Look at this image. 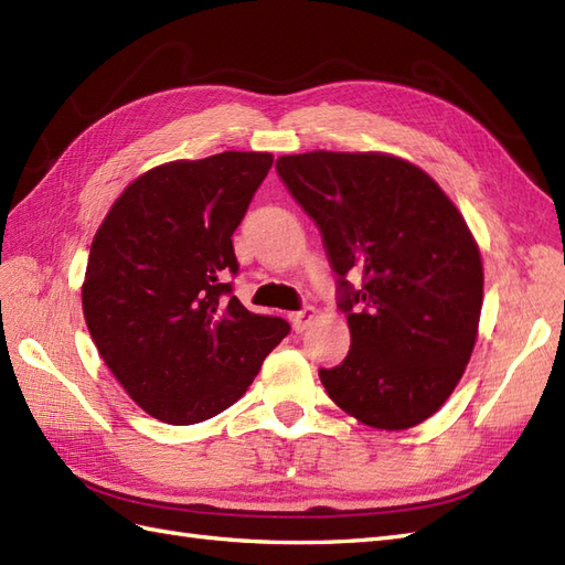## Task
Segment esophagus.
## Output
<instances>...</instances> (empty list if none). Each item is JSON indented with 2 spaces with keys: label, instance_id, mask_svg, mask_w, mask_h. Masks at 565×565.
Instances as JSON below:
<instances>
[{
  "label": "esophagus",
  "instance_id": "esophagus-1",
  "mask_svg": "<svg viewBox=\"0 0 565 565\" xmlns=\"http://www.w3.org/2000/svg\"><path fill=\"white\" fill-rule=\"evenodd\" d=\"M312 320H315V308H310V306L298 310V312H291V322H294L296 331H306Z\"/></svg>",
  "mask_w": 565,
  "mask_h": 565
}]
</instances>
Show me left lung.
I'll return each mask as SVG.
<instances>
[{"label":"left lung","instance_id":"left-lung-1","mask_svg":"<svg viewBox=\"0 0 565 565\" xmlns=\"http://www.w3.org/2000/svg\"><path fill=\"white\" fill-rule=\"evenodd\" d=\"M277 173L320 228L349 315V355L320 370L329 398L370 427L420 425L451 396L480 324L482 259L466 220L392 154H286Z\"/></svg>","mask_w":565,"mask_h":565}]
</instances>
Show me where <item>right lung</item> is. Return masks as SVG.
<instances>
[{"label": "right lung", "instance_id": "add662e5", "mask_svg": "<svg viewBox=\"0 0 565 565\" xmlns=\"http://www.w3.org/2000/svg\"><path fill=\"white\" fill-rule=\"evenodd\" d=\"M269 152H220L142 173L90 245L83 315L138 406L169 425L220 415L248 392L291 327L241 306L234 231Z\"/></svg>", "mask_w": 565, "mask_h": 565}]
</instances>
